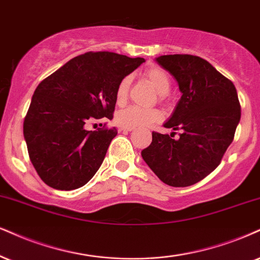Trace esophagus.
I'll return each mask as SVG.
<instances>
[{"label":"esophagus","instance_id":"34e87169","mask_svg":"<svg viewBox=\"0 0 260 260\" xmlns=\"http://www.w3.org/2000/svg\"><path fill=\"white\" fill-rule=\"evenodd\" d=\"M133 130L134 127H124V126L119 127V131H124V133H129V131H133Z\"/></svg>","mask_w":260,"mask_h":260}]
</instances>
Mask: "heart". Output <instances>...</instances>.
I'll return each instance as SVG.
<instances>
[{
    "mask_svg": "<svg viewBox=\"0 0 260 260\" xmlns=\"http://www.w3.org/2000/svg\"><path fill=\"white\" fill-rule=\"evenodd\" d=\"M145 77L155 88L159 95L164 98L171 88L170 77L165 70L160 67H150L145 72ZM131 84V76H125L118 83L115 89V101L118 105H124L127 99V92ZM162 119V113L155 108H141L137 106H129L118 112L115 120L124 127H142L156 123Z\"/></svg>",
    "mask_w": 260,
    "mask_h": 260,
    "instance_id": "heart-1",
    "label": "heart"
}]
</instances>
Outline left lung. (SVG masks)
Wrapping results in <instances>:
<instances>
[{
	"instance_id": "left-lung-1",
	"label": "left lung",
	"mask_w": 260,
	"mask_h": 260,
	"mask_svg": "<svg viewBox=\"0 0 260 260\" xmlns=\"http://www.w3.org/2000/svg\"><path fill=\"white\" fill-rule=\"evenodd\" d=\"M155 61L174 76L182 92L164 126L182 133L174 140L153 131L152 143L141 155L160 181L188 187L210 175L233 142L241 118L238 92L232 81L199 56L174 54Z\"/></svg>"
}]
</instances>
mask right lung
<instances>
[{"mask_svg": "<svg viewBox=\"0 0 260 260\" xmlns=\"http://www.w3.org/2000/svg\"><path fill=\"white\" fill-rule=\"evenodd\" d=\"M142 62L143 57L89 52L38 84L24 120V137L32 165L47 185L72 190L96 174L118 131L105 125L89 131L85 125L113 118L118 83Z\"/></svg>", "mask_w": 260, "mask_h": 260, "instance_id": "obj_1", "label": "right lung"}]
</instances>
